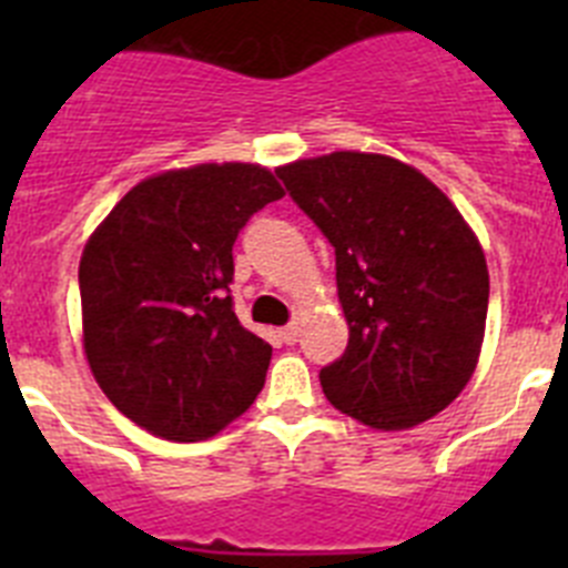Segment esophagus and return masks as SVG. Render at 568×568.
Wrapping results in <instances>:
<instances>
[{"label":"esophagus","instance_id":"34e87169","mask_svg":"<svg viewBox=\"0 0 568 568\" xmlns=\"http://www.w3.org/2000/svg\"><path fill=\"white\" fill-rule=\"evenodd\" d=\"M298 335H301L298 324H287V327L281 329V341H284V344H295V341H298Z\"/></svg>","mask_w":568,"mask_h":568}]
</instances>
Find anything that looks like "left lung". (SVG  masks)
<instances>
[{"label": "left lung", "instance_id": "left-lung-1", "mask_svg": "<svg viewBox=\"0 0 568 568\" xmlns=\"http://www.w3.org/2000/svg\"><path fill=\"white\" fill-rule=\"evenodd\" d=\"M335 247L349 344L321 369L329 404L373 429H406L453 404L478 364L489 273L478 239L424 173L378 153L275 170Z\"/></svg>", "mask_w": 568, "mask_h": 568}]
</instances>
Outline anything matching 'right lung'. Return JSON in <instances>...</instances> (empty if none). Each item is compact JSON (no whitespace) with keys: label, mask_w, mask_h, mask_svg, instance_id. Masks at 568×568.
Returning a JSON list of instances; mask_svg holds the SVG:
<instances>
[{"label":"right lung","mask_w":568,"mask_h":568,"mask_svg":"<svg viewBox=\"0 0 568 568\" xmlns=\"http://www.w3.org/2000/svg\"><path fill=\"white\" fill-rule=\"evenodd\" d=\"M284 190L258 164L135 184L84 244V355L102 393L159 438L193 444L247 413L273 346L233 313V244Z\"/></svg>","instance_id":"1"}]
</instances>
